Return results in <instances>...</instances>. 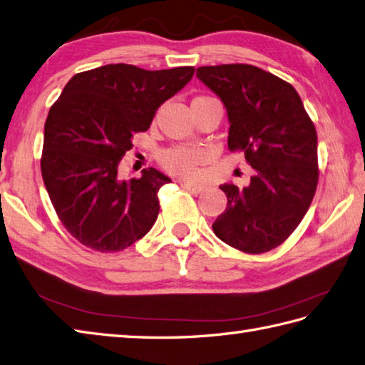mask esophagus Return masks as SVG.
Instances as JSON below:
<instances>
[{
	"instance_id": "esophagus-1",
	"label": "esophagus",
	"mask_w": 365,
	"mask_h": 365,
	"mask_svg": "<svg viewBox=\"0 0 365 365\" xmlns=\"http://www.w3.org/2000/svg\"><path fill=\"white\" fill-rule=\"evenodd\" d=\"M180 184H181V187L190 190L192 193H200V192H202V190H204V185L197 184V182H192V181L181 180V181H180Z\"/></svg>"
}]
</instances>
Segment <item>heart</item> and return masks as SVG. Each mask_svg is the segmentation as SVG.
<instances>
[{"label":"heart","mask_w":365,"mask_h":365,"mask_svg":"<svg viewBox=\"0 0 365 365\" xmlns=\"http://www.w3.org/2000/svg\"><path fill=\"white\" fill-rule=\"evenodd\" d=\"M202 158L204 153L201 150L178 147L167 150V152L161 155V164L168 172L175 175L192 176L195 173V167H197L198 163H201Z\"/></svg>","instance_id":"heart-1"}]
</instances>
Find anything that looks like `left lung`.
I'll return each mask as SVG.
<instances>
[{
	"mask_svg": "<svg viewBox=\"0 0 365 365\" xmlns=\"http://www.w3.org/2000/svg\"><path fill=\"white\" fill-rule=\"evenodd\" d=\"M197 77L225 103L229 150L255 173L247 187L226 182L227 207L212 225L221 242L268 252L294 232L317 187V135L297 91L252 65L201 66Z\"/></svg>",
	"mask_w": 365,
	"mask_h": 365,
	"instance_id": "left-lung-1",
	"label": "left lung"
}]
</instances>
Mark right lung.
<instances>
[{"label": "right lung", "mask_w": 365, "mask_h": 365, "mask_svg": "<svg viewBox=\"0 0 365 365\" xmlns=\"http://www.w3.org/2000/svg\"><path fill=\"white\" fill-rule=\"evenodd\" d=\"M193 66L147 71L105 65L69 80L44 123L41 175L57 215L80 243L101 252L131 246L153 227L158 192L172 180L156 168L120 180L133 135L187 85Z\"/></svg>", "instance_id": "obj_1"}]
</instances>
